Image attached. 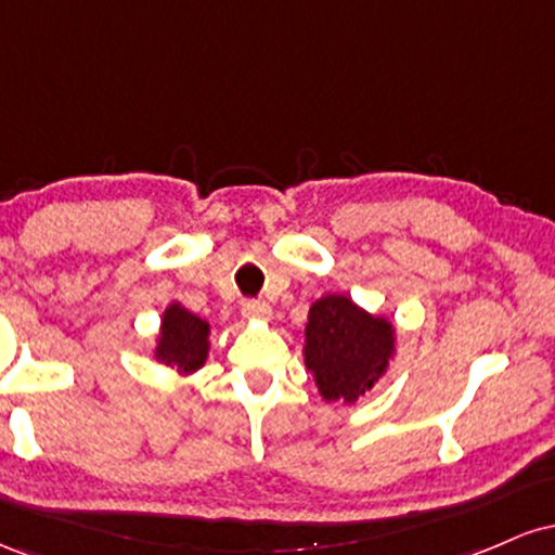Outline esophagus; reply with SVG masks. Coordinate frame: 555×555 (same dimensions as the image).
Segmentation results:
<instances>
[{
  "mask_svg": "<svg viewBox=\"0 0 555 555\" xmlns=\"http://www.w3.org/2000/svg\"><path fill=\"white\" fill-rule=\"evenodd\" d=\"M242 315H245L247 321H269L271 305L263 302V299H245V302H242Z\"/></svg>",
  "mask_w": 555,
  "mask_h": 555,
  "instance_id": "34e87169",
  "label": "esophagus"
}]
</instances>
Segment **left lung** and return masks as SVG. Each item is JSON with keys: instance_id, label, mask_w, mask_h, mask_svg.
<instances>
[{"instance_id": "1", "label": "left lung", "mask_w": 555, "mask_h": 555, "mask_svg": "<svg viewBox=\"0 0 555 555\" xmlns=\"http://www.w3.org/2000/svg\"><path fill=\"white\" fill-rule=\"evenodd\" d=\"M393 349V328L344 295L313 302L305 326V365L323 399L354 401L380 378Z\"/></svg>"}]
</instances>
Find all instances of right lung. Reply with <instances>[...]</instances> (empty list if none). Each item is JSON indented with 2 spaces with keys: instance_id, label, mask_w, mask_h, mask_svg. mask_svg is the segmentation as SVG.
I'll list each match as a JSON object with an SVG mask.
<instances>
[{
  "instance_id": "add662e5",
  "label": "right lung",
  "mask_w": 555,
  "mask_h": 555,
  "mask_svg": "<svg viewBox=\"0 0 555 555\" xmlns=\"http://www.w3.org/2000/svg\"><path fill=\"white\" fill-rule=\"evenodd\" d=\"M156 354L167 365H180L184 373L197 371L208 354V323L188 313L182 305H169Z\"/></svg>"
}]
</instances>
